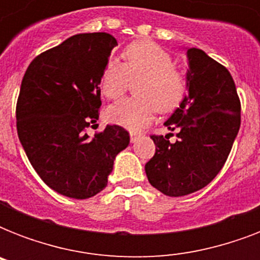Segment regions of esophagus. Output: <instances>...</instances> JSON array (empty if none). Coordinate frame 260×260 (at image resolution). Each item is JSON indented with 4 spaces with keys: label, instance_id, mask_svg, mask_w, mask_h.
<instances>
[{
    "label": "esophagus",
    "instance_id": "esophagus-1",
    "mask_svg": "<svg viewBox=\"0 0 260 260\" xmlns=\"http://www.w3.org/2000/svg\"><path fill=\"white\" fill-rule=\"evenodd\" d=\"M139 139V135L135 132H131V143H136Z\"/></svg>",
    "mask_w": 260,
    "mask_h": 260
}]
</instances>
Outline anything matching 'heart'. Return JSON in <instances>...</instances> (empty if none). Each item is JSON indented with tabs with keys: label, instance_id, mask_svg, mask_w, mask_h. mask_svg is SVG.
Returning a JSON list of instances; mask_svg holds the SVG:
<instances>
[{
	"label": "heart",
	"instance_id": "obj_1",
	"mask_svg": "<svg viewBox=\"0 0 260 260\" xmlns=\"http://www.w3.org/2000/svg\"><path fill=\"white\" fill-rule=\"evenodd\" d=\"M124 63L109 59L102 69L100 86L105 97L114 100L124 94L131 81L136 85V98H125L108 108L110 122L131 131H140L152 121L156 108L174 109L186 93V79L174 67L165 48L151 42H136L124 51Z\"/></svg>",
	"mask_w": 260,
	"mask_h": 260
}]
</instances>
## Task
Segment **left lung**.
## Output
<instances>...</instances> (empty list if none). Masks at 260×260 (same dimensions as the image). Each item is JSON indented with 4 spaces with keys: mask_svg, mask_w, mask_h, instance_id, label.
Instances as JSON below:
<instances>
[{
    "mask_svg": "<svg viewBox=\"0 0 260 260\" xmlns=\"http://www.w3.org/2000/svg\"><path fill=\"white\" fill-rule=\"evenodd\" d=\"M186 94L165 121L177 142L151 136L155 155L146 165L160 193L182 197L205 187L220 173L240 128V101L230 71L200 48H186Z\"/></svg>",
    "mask_w": 260,
    "mask_h": 260,
    "instance_id": "8db88e82",
    "label": "left lung"
}]
</instances>
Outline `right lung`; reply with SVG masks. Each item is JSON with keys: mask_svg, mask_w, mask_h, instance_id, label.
<instances>
[{"mask_svg": "<svg viewBox=\"0 0 260 260\" xmlns=\"http://www.w3.org/2000/svg\"><path fill=\"white\" fill-rule=\"evenodd\" d=\"M116 46L105 32L74 35L36 56L22 78L18 139L43 182L66 197L86 200L105 189L114 159L129 144L118 125L93 139L85 132L100 116L101 73Z\"/></svg>", "mask_w": 260, "mask_h": 260, "instance_id": "add662e5", "label": "right lung"}]
</instances>
